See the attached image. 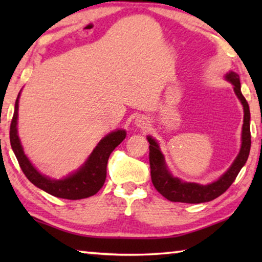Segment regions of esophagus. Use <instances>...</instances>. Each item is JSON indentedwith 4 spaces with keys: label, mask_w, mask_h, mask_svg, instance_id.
<instances>
[{
    "label": "esophagus",
    "mask_w": 262,
    "mask_h": 262,
    "mask_svg": "<svg viewBox=\"0 0 262 262\" xmlns=\"http://www.w3.org/2000/svg\"><path fill=\"white\" fill-rule=\"evenodd\" d=\"M136 125L141 128H145L149 125V121L145 117H137V119H136Z\"/></svg>",
    "instance_id": "obj_1"
}]
</instances>
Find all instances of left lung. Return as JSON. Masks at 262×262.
<instances>
[{"label":"left lung","mask_w":262,"mask_h":262,"mask_svg":"<svg viewBox=\"0 0 262 262\" xmlns=\"http://www.w3.org/2000/svg\"><path fill=\"white\" fill-rule=\"evenodd\" d=\"M225 80L234 84L235 94L243 106V126H242V144L237 157L231 164L230 168L218 179L217 181L209 185H199L195 182H185L179 178H174L170 171L167 169L164 157L161 152L160 146L151 136H148L149 142V162L151 181L155 188L170 202L199 204L206 203L216 199L217 196L227 191L232 182L235 181L241 168L245 166L249 156L250 150V112L249 106L245 96L241 93V83L239 76L234 71L225 75Z\"/></svg>","instance_id":"left-lung-1"}]
</instances>
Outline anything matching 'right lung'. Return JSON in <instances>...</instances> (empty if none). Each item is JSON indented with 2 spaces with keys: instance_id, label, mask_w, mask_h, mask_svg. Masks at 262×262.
<instances>
[{
  "instance_id": "right-lung-1",
  "label": "right lung",
  "mask_w": 262,
  "mask_h": 262,
  "mask_svg": "<svg viewBox=\"0 0 262 262\" xmlns=\"http://www.w3.org/2000/svg\"><path fill=\"white\" fill-rule=\"evenodd\" d=\"M19 98L17 95L14 107V114L12 123H10V145L15 154L17 162H19L24 174L34 186L42 189L49 194L55 195L57 198L77 200L88 198L96 194L102 187L106 180V168L111 152L124 141L126 137L125 130H117L105 136L98 143L95 149L89 155L83 166L78 168V170L70 174L69 177L55 180L39 173L35 169L28 157L25 155L20 138L17 136V111H19Z\"/></svg>"
}]
</instances>
